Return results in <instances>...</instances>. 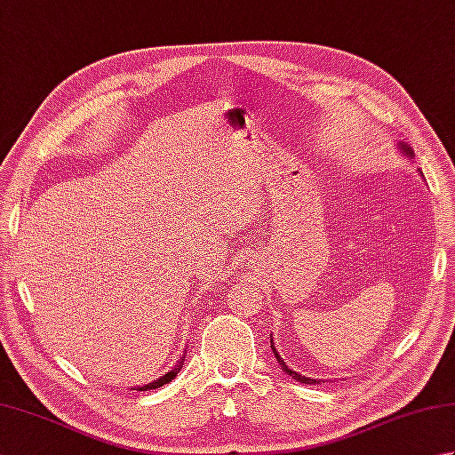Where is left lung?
Here are the masks:
<instances>
[{"mask_svg": "<svg viewBox=\"0 0 455 455\" xmlns=\"http://www.w3.org/2000/svg\"><path fill=\"white\" fill-rule=\"evenodd\" d=\"M401 150L404 152V156H409V158H412V156H414L412 150L407 147V144H401ZM269 340H272V350H274V354H275V360H277V363L282 365V370H283L287 375H291L293 379L301 381V383H307V385H313V383H316V379H311V377H305V375H301V373H297V371H293V370H289V367H287V365H285V362H283V357L277 354L275 346H274V338H272V336H269Z\"/></svg>", "mask_w": 455, "mask_h": 455, "instance_id": "left-lung-1", "label": "left lung"}]
</instances>
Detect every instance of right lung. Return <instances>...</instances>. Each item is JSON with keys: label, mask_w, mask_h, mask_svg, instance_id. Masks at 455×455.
I'll return each mask as SVG.
<instances>
[{"label": "right lung", "mask_w": 455, "mask_h": 455, "mask_svg": "<svg viewBox=\"0 0 455 455\" xmlns=\"http://www.w3.org/2000/svg\"><path fill=\"white\" fill-rule=\"evenodd\" d=\"M181 365H183V355H181V360H180L176 365H173L168 373H164L162 377H158L156 381H152V383H148V385H142V387H137V391H150V389H158V387H162V385L170 383V381L173 379V377H176V375L180 373Z\"/></svg>", "instance_id": "add662e5"}]
</instances>
